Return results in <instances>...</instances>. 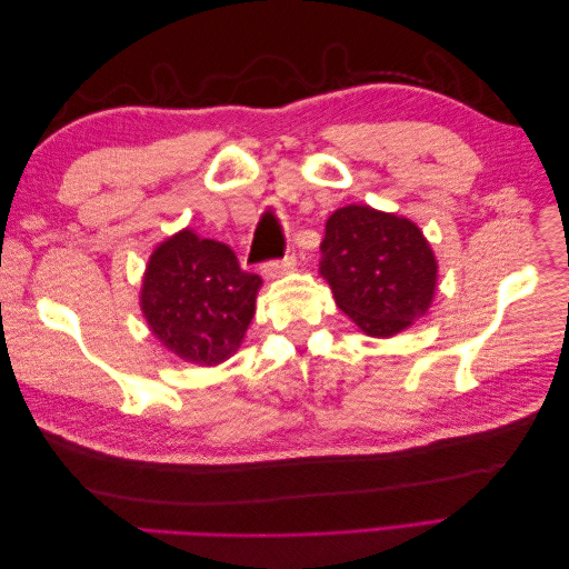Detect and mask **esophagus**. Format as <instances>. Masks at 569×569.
<instances>
[{"label": "esophagus", "mask_w": 569, "mask_h": 569, "mask_svg": "<svg viewBox=\"0 0 569 569\" xmlns=\"http://www.w3.org/2000/svg\"><path fill=\"white\" fill-rule=\"evenodd\" d=\"M297 266V258L295 256H284L282 261H272V263H266L263 266V274L268 280H274V278H282V274L291 272Z\"/></svg>", "instance_id": "obj_1"}]
</instances>
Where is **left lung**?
I'll list each match as a JSON object with an SVG mask.
<instances>
[{
  "label": "left lung",
  "instance_id": "8db88e82",
  "mask_svg": "<svg viewBox=\"0 0 569 569\" xmlns=\"http://www.w3.org/2000/svg\"><path fill=\"white\" fill-rule=\"evenodd\" d=\"M320 274L360 332L399 335L435 301L439 263L410 218L349 203L325 222Z\"/></svg>",
  "mask_w": 569,
  "mask_h": 569
}]
</instances>
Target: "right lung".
Instances as JSON below:
<instances>
[{"mask_svg":"<svg viewBox=\"0 0 569 569\" xmlns=\"http://www.w3.org/2000/svg\"><path fill=\"white\" fill-rule=\"evenodd\" d=\"M261 284L230 247L184 228L151 251L140 308L161 347L184 363L213 368L242 347Z\"/></svg>","mask_w":569,"mask_h":569,"instance_id":"right-lung-1","label":"right lung"}]
</instances>
